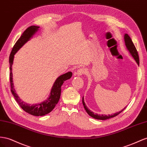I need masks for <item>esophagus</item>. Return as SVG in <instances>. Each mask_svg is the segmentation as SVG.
Wrapping results in <instances>:
<instances>
[{"label": "esophagus", "mask_w": 147, "mask_h": 147, "mask_svg": "<svg viewBox=\"0 0 147 147\" xmlns=\"http://www.w3.org/2000/svg\"><path fill=\"white\" fill-rule=\"evenodd\" d=\"M86 70L84 68H83V67H81V68L78 69V70H77V75H82L83 74H86Z\"/></svg>", "instance_id": "obj_1"}]
</instances>
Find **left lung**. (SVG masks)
I'll list each match as a JSON object with an SVG mask.
<instances>
[{
  "label": "left lung",
  "instance_id": "left-lung-1",
  "mask_svg": "<svg viewBox=\"0 0 147 147\" xmlns=\"http://www.w3.org/2000/svg\"><path fill=\"white\" fill-rule=\"evenodd\" d=\"M124 41H125V44L126 46L127 49L129 50V51L130 52V53L131 54V55H132V57H134V59H135V61H136V62L137 63V64L139 65V57H138V52L136 49V46H134V43L132 41L131 38H130L129 36L127 34H125L124 35ZM82 103H83V105L84 106V108L85 109V111H86V113L88 114V115L91 117H92L94 119H100V120H106V119H108L110 118H112L114 117L115 116H117L118 114H119L121 112H122L123 111H124L126 107L122 109L121 111L119 112H117V113H115L114 114H111V115H108V116H107V115H98V114H94L93 112L91 111L88 109V108L85 105V103L84 102V99H83V97L82 98Z\"/></svg>",
  "mask_w": 147,
  "mask_h": 147
}]
</instances>
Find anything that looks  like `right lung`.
I'll list each match as a JSON object with an SVG mask.
<instances>
[{"mask_svg": "<svg viewBox=\"0 0 147 147\" xmlns=\"http://www.w3.org/2000/svg\"><path fill=\"white\" fill-rule=\"evenodd\" d=\"M39 27L36 26H31L23 32L22 35L18 41L16 42L13 46L11 52L9 57V63H10V88L11 92L15 99L16 101L17 102L19 106L25 111V112L30 114L36 116H41L45 114L49 113L53 111L54 107L57 104V102L60 99L61 93V86L65 80L70 78L72 75V73L69 72L66 74H63L59 76L56 80L55 81L53 88L51 89L49 97L45 101H43L39 104H36L30 105L27 103L22 101L20 98L18 97L17 94L16 93L15 90L13 88V80H12V72H11V66L13 64V61L15 54L17 52L18 49L23 46V45L29 40L31 37L35 34V33L38 30Z\"/></svg>", "mask_w": 147, "mask_h": 147, "instance_id": "1", "label": "right lung"}]
</instances>
